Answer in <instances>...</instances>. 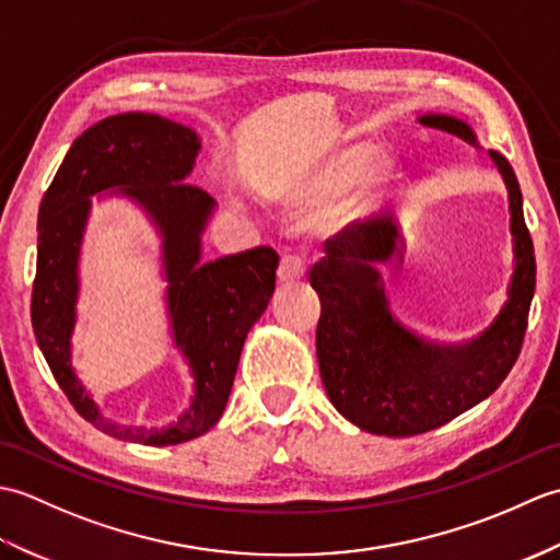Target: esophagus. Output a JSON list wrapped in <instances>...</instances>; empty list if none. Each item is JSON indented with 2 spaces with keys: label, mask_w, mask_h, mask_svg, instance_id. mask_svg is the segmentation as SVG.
I'll return each instance as SVG.
<instances>
[{
  "label": "esophagus",
  "mask_w": 560,
  "mask_h": 560,
  "mask_svg": "<svg viewBox=\"0 0 560 560\" xmlns=\"http://www.w3.org/2000/svg\"><path fill=\"white\" fill-rule=\"evenodd\" d=\"M303 273H305L303 261H301L299 257L289 255V257H283V259H281L277 277H279V281H281V283H295V281H301V279H303Z\"/></svg>",
  "instance_id": "1"
}]
</instances>
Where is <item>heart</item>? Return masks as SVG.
Instances as JSON below:
<instances>
[{"instance_id": "heart-1", "label": "heart", "mask_w": 560, "mask_h": 560, "mask_svg": "<svg viewBox=\"0 0 560 560\" xmlns=\"http://www.w3.org/2000/svg\"><path fill=\"white\" fill-rule=\"evenodd\" d=\"M373 147L368 144H353V147H341L337 151L327 153L325 159L313 163L299 180H293L283 197L291 205H315V201H323L329 195L339 192L341 187L353 183L365 168L368 159H371ZM397 165L392 159H380L373 163L361 177V183L353 187L349 197H343L339 205L331 211V221L337 223H349L365 217L368 211H373L380 201L385 199L387 189L395 183Z\"/></svg>"}]
</instances>
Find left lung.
Returning a JSON list of instances; mask_svg holds the SVG:
<instances>
[{"mask_svg":"<svg viewBox=\"0 0 560 560\" xmlns=\"http://www.w3.org/2000/svg\"><path fill=\"white\" fill-rule=\"evenodd\" d=\"M419 122L477 144L474 129L452 115L428 113ZM489 156L508 187L515 269L505 305L479 337L438 343L392 315L377 265L401 261L404 237L395 213L347 225L329 237L327 257L311 269V287L323 305L319 375L335 409L361 431L389 438L433 431L491 397L517 361L537 265L513 165L498 151Z\"/></svg>","mask_w":560,"mask_h":560,"instance_id":"left-lung-1","label":"left lung"}]
</instances>
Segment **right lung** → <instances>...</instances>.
<instances>
[{
    "mask_svg": "<svg viewBox=\"0 0 560 560\" xmlns=\"http://www.w3.org/2000/svg\"><path fill=\"white\" fill-rule=\"evenodd\" d=\"M201 144L195 129L151 113L105 117L74 139L38 211L31 323L47 365L74 409L98 431L144 445H177L221 419L247 331L267 311L279 255L271 247L201 261V233L217 207L185 183ZM132 198L158 225L172 336L196 377L190 407L168 429L105 420L70 368L78 257L91 196ZM103 196V195H102Z\"/></svg>",
    "mask_w": 560,
    "mask_h": 560,
    "instance_id": "obj_1",
    "label": "right lung"
}]
</instances>
